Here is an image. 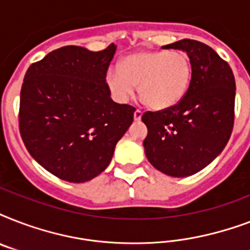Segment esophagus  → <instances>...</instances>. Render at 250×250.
<instances>
[{
	"label": "esophagus",
	"instance_id": "1",
	"mask_svg": "<svg viewBox=\"0 0 250 250\" xmlns=\"http://www.w3.org/2000/svg\"><path fill=\"white\" fill-rule=\"evenodd\" d=\"M141 117H143V111H141V110H135V113H133L135 121H140Z\"/></svg>",
	"mask_w": 250,
	"mask_h": 250
}]
</instances>
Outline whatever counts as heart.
Masks as SVG:
<instances>
[{
	"instance_id": "1",
	"label": "heart",
	"mask_w": 250,
	"mask_h": 250,
	"mask_svg": "<svg viewBox=\"0 0 250 250\" xmlns=\"http://www.w3.org/2000/svg\"><path fill=\"white\" fill-rule=\"evenodd\" d=\"M192 78L190 61L183 52H139L122 61L119 68L106 75L113 97L125 104L139 93L149 107L165 110L176 105L188 90Z\"/></svg>"
}]
</instances>
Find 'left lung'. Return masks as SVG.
<instances>
[{
    "label": "left lung",
    "instance_id": "1",
    "mask_svg": "<svg viewBox=\"0 0 250 250\" xmlns=\"http://www.w3.org/2000/svg\"><path fill=\"white\" fill-rule=\"evenodd\" d=\"M164 49L188 54L192 78L176 105L143 114L148 128L144 149L157 170L184 178L208 166L229 143L236 85L229 64L204 42L184 39Z\"/></svg>",
    "mask_w": 250,
    "mask_h": 250
}]
</instances>
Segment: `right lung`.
<instances>
[{
  "label": "right lung",
  "instance_id": "add662e5",
  "mask_svg": "<svg viewBox=\"0 0 250 250\" xmlns=\"http://www.w3.org/2000/svg\"><path fill=\"white\" fill-rule=\"evenodd\" d=\"M117 46L100 52L68 45L25 72L19 131L35 160L57 178L84 183L109 166L135 107L117 104L106 83Z\"/></svg>",
  "mask_w": 250,
  "mask_h": 250
}]
</instances>
